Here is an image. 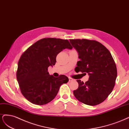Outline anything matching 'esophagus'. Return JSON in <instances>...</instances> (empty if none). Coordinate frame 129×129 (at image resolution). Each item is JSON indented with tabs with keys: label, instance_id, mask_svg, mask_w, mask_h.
<instances>
[{
	"label": "esophagus",
	"instance_id": "obj_1",
	"mask_svg": "<svg viewBox=\"0 0 129 129\" xmlns=\"http://www.w3.org/2000/svg\"><path fill=\"white\" fill-rule=\"evenodd\" d=\"M69 81L70 82V81H72L73 80V79L72 78H70V77H69Z\"/></svg>",
	"mask_w": 129,
	"mask_h": 129
}]
</instances>
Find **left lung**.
Returning a JSON list of instances; mask_svg holds the SVG:
<instances>
[{
	"mask_svg": "<svg viewBox=\"0 0 129 129\" xmlns=\"http://www.w3.org/2000/svg\"><path fill=\"white\" fill-rule=\"evenodd\" d=\"M78 53L76 72L87 73L88 80H77L79 87L73 94L81 102L89 106L102 103L111 93L117 77V69L110 52L101 43L86 39L70 40Z\"/></svg>",
	"mask_w": 129,
	"mask_h": 129,
	"instance_id": "1",
	"label": "left lung"
}]
</instances>
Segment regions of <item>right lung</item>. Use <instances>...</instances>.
Masks as SVG:
<instances>
[{
    "label": "right lung",
    "mask_w": 129,
    "mask_h": 129,
    "mask_svg": "<svg viewBox=\"0 0 129 129\" xmlns=\"http://www.w3.org/2000/svg\"><path fill=\"white\" fill-rule=\"evenodd\" d=\"M72 47L67 40L45 38L37 41L21 56L16 78L22 95L31 103L43 105L56 97L60 86L69 81L65 75L54 77L48 72L55 65L56 56Z\"/></svg>",
    "instance_id": "1"
}]
</instances>
